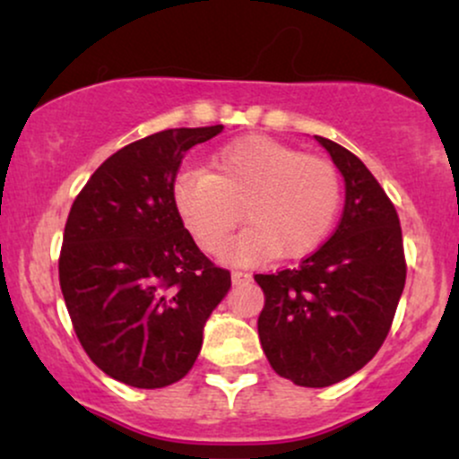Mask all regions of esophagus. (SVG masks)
<instances>
[{
	"instance_id": "34e87169",
	"label": "esophagus",
	"mask_w": 459,
	"mask_h": 459,
	"mask_svg": "<svg viewBox=\"0 0 459 459\" xmlns=\"http://www.w3.org/2000/svg\"><path fill=\"white\" fill-rule=\"evenodd\" d=\"M230 281H233V284H246V282L252 281V276H250V273H246V272H233V273H230Z\"/></svg>"
}]
</instances>
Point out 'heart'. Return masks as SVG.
<instances>
[{
    "label": "heart",
    "instance_id": "1",
    "mask_svg": "<svg viewBox=\"0 0 459 459\" xmlns=\"http://www.w3.org/2000/svg\"><path fill=\"white\" fill-rule=\"evenodd\" d=\"M172 204L204 252H218L244 218L247 226L224 247L226 263L299 259L334 224L341 178L324 157L302 155L265 135H247L215 151L209 172L178 175Z\"/></svg>",
    "mask_w": 459,
    "mask_h": 459
}]
</instances>
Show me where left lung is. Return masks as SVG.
I'll use <instances>...</instances> for the list:
<instances>
[{"label":"left lung","instance_id":"left-lung-1","mask_svg":"<svg viewBox=\"0 0 459 459\" xmlns=\"http://www.w3.org/2000/svg\"><path fill=\"white\" fill-rule=\"evenodd\" d=\"M345 181L341 222L293 270L256 273L265 293L259 339L281 377L324 388L354 376L377 354L405 284L402 226L376 177L354 152L328 138Z\"/></svg>","mask_w":459,"mask_h":459}]
</instances>
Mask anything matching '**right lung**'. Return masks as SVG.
<instances>
[{"label":"right lung","mask_w":459,"mask_h":459,"mask_svg":"<svg viewBox=\"0 0 459 459\" xmlns=\"http://www.w3.org/2000/svg\"><path fill=\"white\" fill-rule=\"evenodd\" d=\"M224 127L166 129L108 157L73 203L60 287L91 360L134 388L187 376L209 315L230 289L178 220L172 186L186 152Z\"/></svg>","instance_id":"obj_1"}]
</instances>
